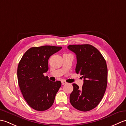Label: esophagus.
<instances>
[{
	"label": "esophagus",
	"instance_id": "esophagus-1",
	"mask_svg": "<svg viewBox=\"0 0 126 126\" xmlns=\"http://www.w3.org/2000/svg\"><path fill=\"white\" fill-rule=\"evenodd\" d=\"M61 82H62V85H64V84H66V82H65V81H62Z\"/></svg>",
	"mask_w": 126,
	"mask_h": 126
}]
</instances>
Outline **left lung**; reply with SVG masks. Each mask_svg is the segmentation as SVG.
I'll use <instances>...</instances> for the list:
<instances>
[{
  "mask_svg": "<svg viewBox=\"0 0 126 126\" xmlns=\"http://www.w3.org/2000/svg\"><path fill=\"white\" fill-rule=\"evenodd\" d=\"M68 48L76 55V73L84 79L81 88L73 84L70 103L77 110L89 111L98 105L106 92L108 77L106 60L92 45H70Z\"/></svg>",
  "mask_w": 126,
  "mask_h": 126,
  "instance_id": "obj_1",
  "label": "left lung"
}]
</instances>
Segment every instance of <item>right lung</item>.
<instances>
[{"label":"right lung","mask_w":126,"mask_h":126,"mask_svg":"<svg viewBox=\"0 0 126 126\" xmlns=\"http://www.w3.org/2000/svg\"><path fill=\"white\" fill-rule=\"evenodd\" d=\"M62 48L50 45L31 47L18 64L19 86L26 102L34 110L44 111L50 108L61 86V81H51L44 73L49 69L50 56Z\"/></svg>","instance_id":"1"}]
</instances>
